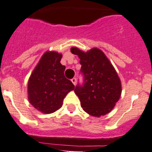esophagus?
<instances>
[{"label": "esophagus", "mask_w": 152, "mask_h": 152, "mask_svg": "<svg viewBox=\"0 0 152 152\" xmlns=\"http://www.w3.org/2000/svg\"><path fill=\"white\" fill-rule=\"evenodd\" d=\"M71 82L73 83V84L75 86V85H76V78H73V79H71Z\"/></svg>", "instance_id": "1"}]
</instances>
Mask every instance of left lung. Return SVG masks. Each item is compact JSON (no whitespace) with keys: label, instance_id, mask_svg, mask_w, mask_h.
<instances>
[{"label":"left lung","instance_id":"1","mask_svg":"<svg viewBox=\"0 0 152 152\" xmlns=\"http://www.w3.org/2000/svg\"><path fill=\"white\" fill-rule=\"evenodd\" d=\"M70 51L79 56L82 65L83 83H78L74 89L81 106L88 114L95 117L107 114L114 108L121 93V81L115 69L97 48L83 52L72 47Z\"/></svg>","mask_w":152,"mask_h":152}]
</instances>
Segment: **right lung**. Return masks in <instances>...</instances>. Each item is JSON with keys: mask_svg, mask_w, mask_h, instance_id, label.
<instances>
[{"mask_svg": "<svg viewBox=\"0 0 152 152\" xmlns=\"http://www.w3.org/2000/svg\"><path fill=\"white\" fill-rule=\"evenodd\" d=\"M61 57L58 52H46L28 81V100L43 113H52L60 109L65 96L75 88L64 76L66 67L60 63Z\"/></svg>", "mask_w": 152, "mask_h": 152, "instance_id": "1", "label": "right lung"}]
</instances>
